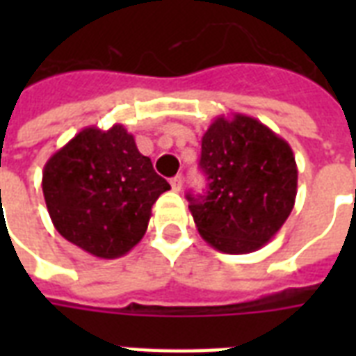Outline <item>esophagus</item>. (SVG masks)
<instances>
[{
	"label": "esophagus",
	"mask_w": 356,
	"mask_h": 356,
	"mask_svg": "<svg viewBox=\"0 0 356 356\" xmlns=\"http://www.w3.org/2000/svg\"><path fill=\"white\" fill-rule=\"evenodd\" d=\"M170 184H172L173 192H179V190L183 188V175H175V177L170 181Z\"/></svg>",
	"instance_id": "esophagus-1"
}]
</instances>
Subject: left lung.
I'll return each instance as SVG.
<instances>
[{
  "instance_id": "left-lung-1",
  "label": "left lung",
  "mask_w": 356,
  "mask_h": 356,
  "mask_svg": "<svg viewBox=\"0 0 356 356\" xmlns=\"http://www.w3.org/2000/svg\"><path fill=\"white\" fill-rule=\"evenodd\" d=\"M207 195H186L195 227L229 254L253 253L279 233L298 194V164L286 140L245 114L218 116L201 138Z\"/></svg>"
}]
</instances>
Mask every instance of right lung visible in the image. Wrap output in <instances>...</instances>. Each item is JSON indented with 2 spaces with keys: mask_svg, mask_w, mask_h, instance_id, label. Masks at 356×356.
Returning <instances> with one entry per match:
<instances>
[{
  "mask_svg": "<svg viewBox=\"0 0 356 356\" xmlns=\"http://www.w3.org/2000/svg\"><path fill=\"white\" fill-rule=\"evenodd\" d=\"M170 190L134 136L116 123L85 127L42 172V192L53 225L68 242L97 259L129 253L147 231L151 207Z\"/></svg>",
  "mask_w": 356,
  "mask_h": 356,
  "instance_id": "obj_1",
  "label": "right lung"
}]
</instances>
